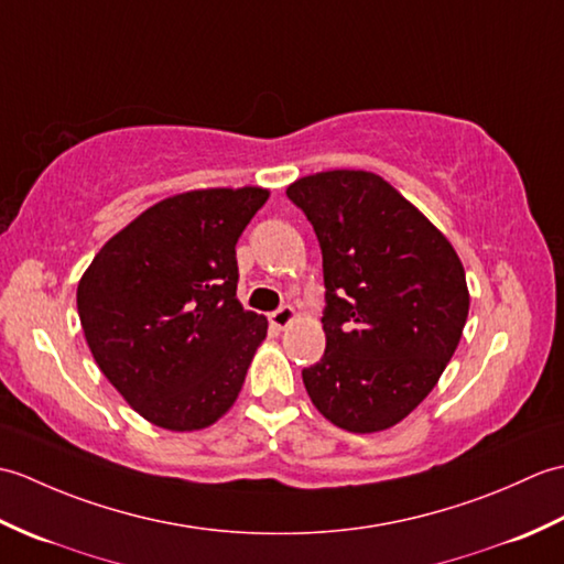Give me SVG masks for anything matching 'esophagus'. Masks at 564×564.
I'll return each mask as SVG.
<instances>
[{"mask_svg": "<svg viewBox=\"0 0 564 564\" xmlns=\"http://www.w3.org/2000/svg\"><path fill=\"white\" fill-rule=\"evenodd\" d=\"M269 319H271V325L275 329H285L295 319V310L291 305H281L279 310H273V313L269 315Z\"/></svg>", "mask_w": 564, "mask_h": 564, "instance_id": "obj_1", "label": "esophagus"}]
</instances>
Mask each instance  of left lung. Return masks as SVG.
Here are the masks:
<instances>
[{
  "label": "left lung",
  "instance_id": "8db88e82",
  "mask_svg": "<svg viewBox=\"0 0 564 564\" xmlns=\"http://www.w3.org/2000/svg\"><path fill=\"white\" fill-rule=\"evenodd\" d=\"M313 225L327 349L303 370L310 400L351 434L390 429L434 390L470 307L451 242L370 172L334 170L285 191Z\"/></svg>",
  "mask_w": 564,
  "mask_h": 564
}]
</instances>
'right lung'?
Here are the masks:
<instances>
[{"instance_id":"right-lung-1","label":"right lung","mask_w":564,"mask_h":564,"mask_svg":"<svg viewBox=\"0 0 564 564\" xmlns=\"http://www.w3.org/2000/svg\"><path fill=\"white\" fill-rule=\"evenodd\" d=\"M269 191L160 200L113 235L77 285L94 361L148 422L206 429L230 410L269 322L237 301L235 245Z\"/></svg>"}]
</instances>
